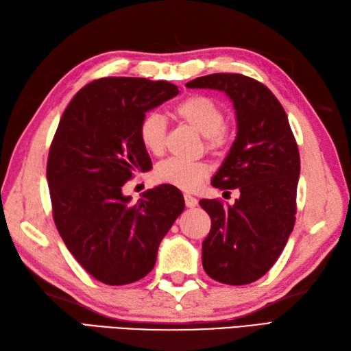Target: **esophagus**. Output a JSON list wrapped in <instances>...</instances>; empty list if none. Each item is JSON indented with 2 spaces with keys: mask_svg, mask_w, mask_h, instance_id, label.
Wrapping results in <instances>:
<instances>
[{
  "mask_svg": "<svg viewBox=\"0 0 351 351\" xmlns=\"http://www.w3.org/2000/svg\"><path fill=\"white\" fill-rule=\"evenodd\" d=\"M184 199H185V205H187V208H195L199 204V200L196 197L190 196V195H185Z\"/></svg>",
  "mask_w": 351,
  "mask_h": 351,
  "instance_id": "34e87169",
  "label": "esophagus"
}]
</instances>
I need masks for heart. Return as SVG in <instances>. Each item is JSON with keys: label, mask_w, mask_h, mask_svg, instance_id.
Instances as JSON below:
<instances>
[{"label": "heart", "mask_w": 351, "mask_h": 351, "mask_svg": "<svg viewBox=\"0 0 351 351\" xmlns=\"http://www.w3.org/2000/svg\"><path fill=\"white\" fill-rule=\"evenodd\" d=\"M175 116L205 137L210 151H219L226 141L225 113L217 102L202 95H193L175 107ZM138 138L149 154L161 155L166 145V122L158 113H147L138 125ZM210 173L205 162H185L169 158L156 164L155 180L160 184L173 185L176 189L193 191Z\"/></svg>", "instance_id": "b5f03b06"}]
</instances>
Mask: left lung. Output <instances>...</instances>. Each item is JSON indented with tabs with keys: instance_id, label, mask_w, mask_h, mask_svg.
Masks as SVG:
<instances>
[{
	"instance_id": "8db88e82",
	"label": "left lung",
	"mask_w": 351,
	"mask_h": 351,
	"mask_svg": "<svg viewBox=\"0 0 351 351\" xmlns=\"http://www.w3.org/2000/svg\"><path fill=\"white\" fill-rule=\"evenodd\" d=\"M225 93L235 110L237 136L211 184L240 190L234 205L202 199L211 230L202 243L206 274L228 285H247L278 261L293 232L300 155L285 110L259 81L213 73L185 84Z\"/></svg>"
}]
</instances>
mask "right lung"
<instances>
[{
  "instance_id": "add662e5",
  "label": "right lung",
  "mask_w": 351,
  "mask_h": 351,
  "mask_svg": "<svg viewBox=\"0 0 351 351\" xmlns=\"http://www.w3.org/2000/svg\"><path fill=\"white\" fill-rule=\"evenodd\" d=\"M178 93L167 81L95 80L73 96L52 140L47 180L58 234L80 265L107 285L145 278L184 211L182 195L170 185L145 191L137 204L122 191L134 171L152 166L140 121Z\"/></svg>"
}]
</instances>
